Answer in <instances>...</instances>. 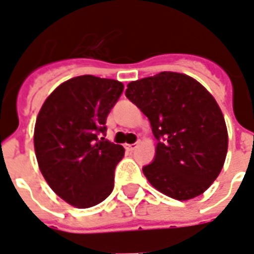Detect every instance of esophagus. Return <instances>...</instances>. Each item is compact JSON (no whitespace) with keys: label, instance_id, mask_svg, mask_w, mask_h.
Returning <instances> with one entry per match:
<instances>
[{"label":"esophagus","instance_id":"esophagus-1","mask_svg":"<svg viewBox=\"0 0 254 254\" xmlns=\"http://www.w3.org/2000/svg\"><path fill=\"white\" fill-rule=\"evenodd\" d=\"M136 148H137V143L125 144V149H127V151H134Z\"/></svg>","mask_w":254,"mask_h":254}]
</instances>
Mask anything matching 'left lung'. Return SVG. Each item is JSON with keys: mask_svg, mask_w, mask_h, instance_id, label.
<instances>
[{"mask_svg": "<svg viewBox=\"0 0 254 254\" xmlns=\"http://www.w3.org/2000/svg\"><path fill=\"white\" fill-rule=\"evenodd\" d=\"M127 98L149 120L156 154L143 173L176 200L201 194L223 167L227 129L216 100L187 74L160 72L127 84Z\"/></svg>", "mask_w": 254, "mask_h": 254, "instance_id": "8db88e82", "label": "left lung"}]
</instances>
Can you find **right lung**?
I'll return each instance as SVG.
<instances>
[{"mask_svg": "<svg viewBox=\"0 0 254 254\" xmlns=\"http://www.w3.org/2000/svg\"><path fill=\"white\" fill-rule=\"evenodd\" d=\"M122 91L117 80L78 76L54 89L38 114L39 169L53 190L74 207H94L113 191L125 149L105 138L106 118Z\"/></svg>", "mask_w": 254, "mask_h": 254, "instance_id": "1", "label": "right lung"}]
</instances>
